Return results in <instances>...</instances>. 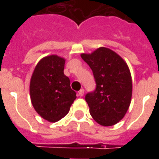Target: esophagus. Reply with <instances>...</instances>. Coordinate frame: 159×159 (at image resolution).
<instances>
[{
    "label": "esophagus",
    "mask_w": 159,
    "mask_h": 159,
    "mask_svg": "<svg viewBox=\"0 0 159 159\" xmlns=\"http://www.w3.org/2000/svg\"><path fill=\"white\" fill-rule=\"evenodd\" d=\"M83 95H84V90L81 89L79 92H78V96H79V97H82Z\"/></svg>",
    "instance_id": "obj_1"
}]
</instances>
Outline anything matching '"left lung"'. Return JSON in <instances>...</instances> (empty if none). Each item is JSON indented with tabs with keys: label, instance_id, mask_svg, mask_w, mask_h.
<instances>
[{
	"label": "left lung",
	"instance_id": "8db88e82",
	"mask_svg": "<svg viewBox=\"0 0 159 159\" xmlns=\"http://www.w3.org/2000/svg\"><path fill=\"white\" fill-rule=\"evenodd\" d=\"M81 57L92 68L97 88L86 95L90 114L97 123L111 126L125 116L132 97V78L126 62L115 51L101 47Z\"/></svg>",
	"mask_w": 159,
	"mask_h": 159
}]
</instances>
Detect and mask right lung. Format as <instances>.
<instances>
[{
  "label": "right lung",
  "mask_w": 159,
  "mask_h": 159,
  "mask_svg": "<svg viewBox=\"0 0 159 159\" xmlns=\"http://www.w3.org/2000/svg\"><path fill=\"white\" fill-rule=\"evenodd\" d=\"M65 61L56 54L46 56L39 61L31 76V103L42 118L52 123L63 118L77 98L63 73Z\"/></svg>",
  "instance_id": "add662e5"
}]
</instances>
